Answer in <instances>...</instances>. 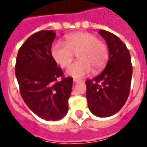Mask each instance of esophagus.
Segmentation results:
<instances>
[{
  "label": "esophagus",
  "instance_id": "1",
  "mask_svg": "<svg viewBox=\"0 0 147 147\" xmlns=\"http://www.w3.org/2000/svg\"><path fill=\"white\" fill-rule=\"evenodd\" d=\"M82 81L81 80H78V79H74V83H77V82H81Z\"/></svg>",
  "mask_w": 147,
  "mask_h": 147
}]
</instances>
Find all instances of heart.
I'll use <instances>...</instances> for the list:
<instances>
[{
    "label": "heart",
    "instance_id": "heart-1",
    "mask_svg": "<svg viewBox=\"0 0 147 147\" xmlns=\"http://www.w3.org/2000/svg\"><path fill=\"white\" fill-rule=\"evenodd\" d=\"M51 56L61 67L66 68L71 63L74 53L79 58L67 69V74L78 78L87 75L94 68L99 71L105 67L109 59V50L104 41L92 33L78 32L65 37V44L54 41L50 49Z\"/></svg>",
    "mask_w": 147,
    "mask_h": 147
}]
</instances>
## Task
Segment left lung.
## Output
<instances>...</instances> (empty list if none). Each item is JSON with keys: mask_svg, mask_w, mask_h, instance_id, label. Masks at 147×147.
I'll return each mask as SVG.
<instances>
[{"mask_svg": "<svg viewBox=\"0 0 147 147\" xmlns=\"http://www.w3.org/2000/svg\"><path fill=\"white\" fill-rule=\"evenodd\" d=\"M99 34L107 43L109 60L102 73L86 82V98L91 113L106 118L118 112L128 98L132 64L128 49L116 35L102 29Z\"/></svg>", "mask_w": 147, "mask_h": 147, "instance_id": "1", "label": "left lung"}]
</instances>
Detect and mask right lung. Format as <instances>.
Returning <instances> with one entry per match:
<instances>
[{"instance_id":"obj_1","label":"right lung","mask_w":147,"mask_h":147,"mask_svg":"<svg viewBox=\"0 0 147 147\" xmlns=\"http://www.w3.org/2000/svg\"><path fill=\"white\" fill-rule=\"evenodd\" d=\"M56 33L41 30L33 33L19 49L15 74L22 98L29 108L45 120H59L67 114L73 78L63 71L51 56ZM58 77L61 81H57Z\"/></svg>"}]
</instances>
